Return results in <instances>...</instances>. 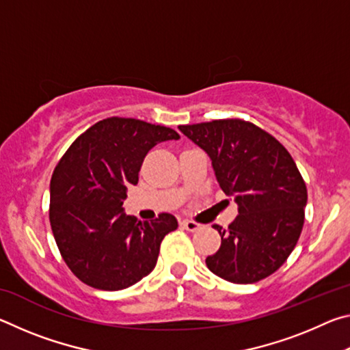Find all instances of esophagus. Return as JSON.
Listing matches in <instances>:
<instances>
[{
    "mask_svg": "<svg viewBox=\"0 0 350 350\" xmlns=\"http://www.w3.org/2000/svg\"><path fill=\"white\" fill-rule=\"evenodd\" d=\"M180 225H182L183 228L187 230V232H199V230L204 227L202 224L194 222V221H182V222H180Z\"/></svg>",
    "mask_w": 350,
    "mask_h": 350,
    "instance_id": "1",
    "label": "esophagus"
}]
</instances>
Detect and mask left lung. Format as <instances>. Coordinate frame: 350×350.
<instances>
[{
  "label": "left lung",
  "instance_id": "8db88e82",
  "mask_svg": "<svg viewBox=\"0 0 350 350\" xmlns=\"http://www.w3.org/2000/svg\"><path fill=\"white\" fill-rule=\"evenodd\" d=\"M208 154L225 194L239 215L221 234L219 250L205 259L216 276L234 284L258 282L281 267L304 225L307 188L290 152L273 135L242 118L180 125Z\"/></svg>",
  "mask_w": 350,
  "mask_h": 350
}]
</instances>
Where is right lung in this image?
<instances>
[{
	"mask_svg": "<svg viewBox=\"0 0 350 350\" xmlns=\"http://www.w3.org/2000/svg\"><path fill=\"white\" fill-rule=\"evenodd\" d=\"M174 129L109 117L79 135L51 179L49 221L70 271L100 290L134 286L156 267L162 239L177 228L170 213L137 221L123 213L128 183L139 182L146 152Z\"/></svg>",
	"mask_w": 350,
	"mask_h": 350,
	"instance_id": "add662e5",
	"label": "right lung"
}]
</instances>
